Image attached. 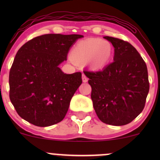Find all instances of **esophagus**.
Instances as JSON below:
<instances>
[{
    "instance_id": "34e87169",
    "label": "esophagus",
    "mask_w": 160,
    "mask_h": 160,
    "mask_svg": "<svg viewBox=\"0 0 160 160\" xmlns=\"http://www.w3.org/2000/svg\"><path fill=\"white\" fill-rule=\"evenodd\" d=\"M82 82H86L88 81V78H86V76L85 74L82 75Z\"/></svg>"
}]
</instances>
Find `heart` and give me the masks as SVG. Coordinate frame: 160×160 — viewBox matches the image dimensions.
Returning <instances> with one entry per match:
<instances>
[{
	"label": "heart",
	"instance_id": "b5f03b06",
	"mask_svg": "<svg viewBox=\"0 0 160 160\" xmlns=\"http://www.w3.org/2000/svg\"><path fill=\"white\" fill-rule=\"evenodd\" d=\"M71 54L76 62L80 63L88 62L92 68L102 69L111 61L113 47L107 40L88 39L77 43Z\"/></svg>",
	"mask_w": 160,
	"mask_h": 160
}]
</instances>
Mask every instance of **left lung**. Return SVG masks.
<instances>
[{
  "instance_id": "1",
  "label": "left lung",
  "mask_w": 160,
  "mask_h": 160,
  "mask_svg": "<svg viewBox=\"0 0 160 160\" xmlns=\"http://www.w3.org/2000/svg\"><path fill=\"white\" fill-rule=\"evenodd\" d=\"M114 47L113 62L102 71H87L91 98L102 122L112 126L131 122L144 109L150 89L148 68L127 41L104 37Z\"/></svg>"
}]
</instances>
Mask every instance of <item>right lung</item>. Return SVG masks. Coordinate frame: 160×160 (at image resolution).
I'll return each instance as SVG.
<instances>
[{
    "label": "right lung",
    "mask_w": 160,
    "mask_h": 160,
    "mask_svg": "<svg viewBox=\"0 0 160 160\" xmlns=\"http://www.w3.org/2000/svg\"><path fill=\"white\" fill-rule=\"evenodd\" d=\"M80 34L36 37L18 50L9 75L10 99L22 118L45 127L65 118L82 74H66L58 65L67 60Z\"/></svg>",
    "instance_id": "obj_1"
}]
</instances>
